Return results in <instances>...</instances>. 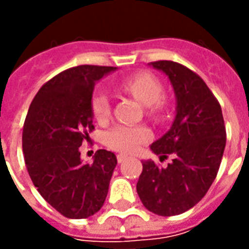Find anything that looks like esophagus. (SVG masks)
Returning a JSON list of instances; mask_svg holds the SVG:
<instances>
[{"instance_id":"1","label":"esophagus","mask_w":249,"mask_h":249,"mask_svg":"<svg viewBox=\"0 0 249 249\" xmlns=\"http://www.w3.org/2000/svg\"><path fill=\"white\" fill-rule=\"evenodd\" d=\"M126 160V156L125 155H117V161L121 164V162H124Z\"/></svg>"}]
</instances>
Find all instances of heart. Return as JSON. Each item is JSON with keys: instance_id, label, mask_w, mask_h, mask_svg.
<instances>
[{"instance_id": "b5f03b06", "label": "heart", "mask_w": 249, "mask_h": 249, "mask_svg": "<svg viewBox=\"0 0 249 249\" xmlns=\"http://www.w3.org/2000/svg\"><path fill=\"white\" fill-rule=\"evenodd\" d=\"M121 92L135 97L142 105H146V113L159 119L167 108V101L162 96L161 81L148 71H139L119 82ZM92 113L98 123H107L112 114V104L109 94L100 89L92 97ZM152 132L145 125H116L105 133V145L120 153H133L146 141L151 140Z\"/></svg>"}]
</instances>
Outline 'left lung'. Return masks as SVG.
I'll return each instance as SVG.
<instances>
[{
    "label": "left lung",
    "mask_w": 249,
    "mask_h": 249,
    "mask_svg": "<svg viewBox=\"0 0 249 249\" xmlns=\"http://www.w3.org/2000/svg\"><path fill=\"white\" fill-rule=\"evenodd\" d=\"M151 64L169 77L178 101L171 129L151 149L160 161L169 155L173 159L164 168L152 160L142 161L136 188L148 211L175 216L192 208L208 192L219 172L227 133L221 107L201 77L178 62Z\"/></svg>",
    "instance_id": "left-lung-1"
}]
</instances>
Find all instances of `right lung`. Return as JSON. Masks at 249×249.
I'll return each instance as SVG.
<instances>
[{"instance_id":"1","label":"right lung","mask_w":249,"mask_h":249,"mask_svg":"<svg viewBox=\"0 0 249 249\" xmlns=\"http://www.w3.org/2000/svg\"><path fill=\"white\" fill-rule=\"evenodd\" d=\"M113 66L80 65L46 81L30 104L22 129L25 165L46 203L68 219L98 212L117 164L114 153L98 149L90 164L80 146L94 129L92 94L96 81Z\"/></svg>"}]
</instances>
